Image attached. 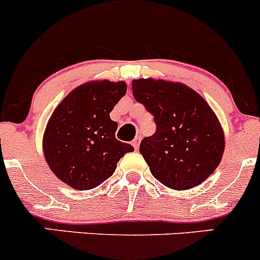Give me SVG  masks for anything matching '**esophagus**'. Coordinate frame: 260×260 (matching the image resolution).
I'll return each instance as SVG.
<instances>
[{
	"label": "esophagus",
	"mask_w": 260,
	"mask_h": 260,
	"mask_svg": "<svg viewBox=\"0 0 260 260\" xmlns=\"http://www.w3.org/2000/svg\"><path fill=\"white\" fill-rule=\"evenodd\" d=\"M140 142H141V137H136L135 140H133L132 145H133V147H135L136 149H138V147H140Z\"/></svg>",
	"instance_id": "obj_1"
}]
</instances>
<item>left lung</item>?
<instances>
[{"label": "left lung", "mask_w": 260, "mask_h": 260, "mask_svg": "<svg viewBox=\"0 0 260 260\" xmlns=\"http://www.w3.org/2000/svg\"><path fill=\"white\" fill-rule=\"evenodd\" d=\"M132 93L157 124L140 146L154 179L179 191L203 183L225 149L224 129L208 102L185 84L153 78L133 80Z\"/></svg>", "instance_id": "obj_1"}]
</instances>
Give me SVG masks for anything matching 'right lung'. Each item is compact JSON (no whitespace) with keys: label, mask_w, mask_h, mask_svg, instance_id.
<instances>
[{"label":"right lung","mask_w":260,"mask_h":260,"mask_svg":"<svg viewBox=\"0 0 260 260\" xmlns=\"http://www.w3.org/2000/svg\"><path fill=\"white\" fill-rule=\"evenodd\" d=\"M127 93L125 81L91 80L73 89L54 109L43 137L50 170L75 190H91L108 180L133 146L115 138L114 106Z\"/></svg>","instance_id":"add662e5"}]
</instances>
